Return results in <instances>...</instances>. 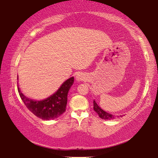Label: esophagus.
<instances>
[{"instance_id": "34e87169", "label": "esophagus", "mask_w": 158, "mask_h": 158, "mask_svg": "<svg viewBox=\"0 0 158 158\" xmlns=\"http://www.w3.org/2000/svg\"><path fill=\"white\" fill-rule=\"evenodd\" d=\"M85 78H86V77H85V74H83L82 73H77V75H76V76H75V79H76V81H77V82H80V81H84Z\"/></svg>"}]
</instances>
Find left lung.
Segmentation results:
<instances>
[{"mask_svg": "<svg viewBox=\"0 0 158 158\" xmlns=\"http://www.w3.org/2000/svg\"><path fill=\"white\" fill-rule=\"evenodd\" d=\"M94 111L98 114V116H100L101 118H102V119L111 120V119H114V118L118 117V116H115V115L109 114V113L105 111L104 110H102V109L97 104L96 101L95 100H94ZM120 116L122 117V115H120Z\"/></svg>", "mask_w": 158, "mask_h": 158, "instance_id": "1", "label": "left lung"}]
</instances>
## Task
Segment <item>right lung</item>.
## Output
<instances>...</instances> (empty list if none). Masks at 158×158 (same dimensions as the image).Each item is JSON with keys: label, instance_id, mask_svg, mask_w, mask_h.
<instances>
[{"label": "right lung", "instance_id": "add662e5", "mask_svg": "<svg viewBox=\"0 0 158 158\" xmlns=\"http://www.w3.org/2000/svg\"><path fill=\"white\" fill-rule=\"evenodd\" d=\"M73 83L74 77H69L62 83L54 94L42 100H32L25 96L20 91L18 84L17 89L20 98L30 111L42 119L50 120L55 119L65 112L67 103V94Z\"/></svg>", "mask_w": 158, "mask_h": 158}]
</instances>
